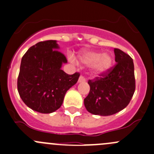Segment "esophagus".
I'll list each match as a JSON object with an SVG mask.
<instances>
[{
    "label": "esophagus",
    "mask_w": 154,
    "mask_h": 154,
    "mask_svg": "<svg viewBox=\"0 0 154 154\" xmlns=\"http://www.w3.org/2000/svg\"><path fill=\"white\" fill-rule=\"evenodd\" d=\"M85 82V77H83V76L81 75L80 77H79L78 82Z\"/></svg>",
    "instance_id": "34e87169"
}]
</instances>
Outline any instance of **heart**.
Instances as JSON below:
<instances>
[{"label":"heart","instance_id":"b5f03b06","mask_svg":"<svg viewBox=\"0 0 154 154\" xmlns=\"http://www.w3.org/2000/svg\"><path fill=\"white\" fill-rule=\"evenodd\" d=\"M79 63L83 66H91V74L99 77L106 74L112 67L114 60L112 56L108 53L102 54L101 51L94 50H84L79 53ZM74 62V60L72 58Z\"/></svg>","mask_w":154,"mask_h":154}]
</instances>
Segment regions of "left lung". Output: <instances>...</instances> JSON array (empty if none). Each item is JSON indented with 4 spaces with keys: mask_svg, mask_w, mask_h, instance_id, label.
Masks as SVG:
<instances>
[{
    "mask_svg": "<svg viewBox=\"0 0 154 154\" xmlns=\"http://www.w3.org/2000/svg\"><path fill=\"white\" fill-rule=\"evenodd\" d=\"M116 64L106 74L88 80L90 91L84 99L88 112L94 115L110 116L124 109L135 91L133 59L119 48H114Z\"/></svg>",
    "mask_w": 154,
    "mask_h": 154,
    "instance_id": "left-lung-1",
    "label": "left lung"
}]
</instances>
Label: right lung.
<instances>
[{"label":"right lung","mask_w":154,"mask_h":154,"mask_svg":"<svg viewBox=\"0 0 154 154\" xmlns=\"http://www.w3.org/2000/svg\"><path fill=\"white\" fill-rule=\"evenodd\" d=\"M56 40L39 42L23 56L17 91L29 108L50 114L62 106L66 91L77 83L80 74L69 75L61 69L67 60Z\"/></svg>","instance_id":"obj_1"}]
</instances>
